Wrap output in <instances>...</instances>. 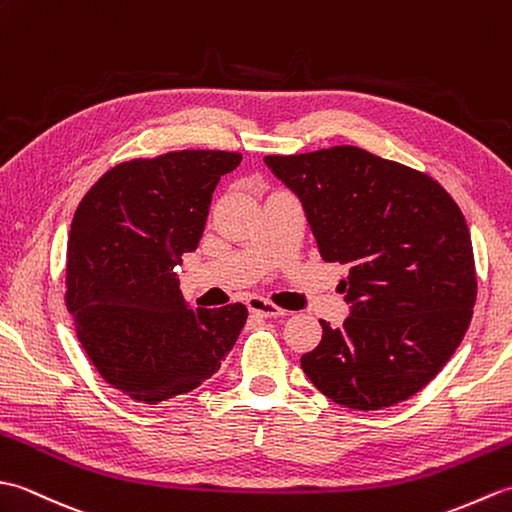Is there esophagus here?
<instances>
[{
  "instance_id": "34e87169",
  "label": "esophagus",
  "mask_w": 512,
  "mask_h": 512,
  "mask_svg": "<svg viewBox=\"0 0 512 512\" xmlns=\"http://www.w3.org/2000/svg\"><path fill=\"white\" fill-rule=\"evenodd\" d=\"M246 306H248L250 312L257 314V317H264V319H270V317H286V314H288V310H281V308L275 306V303L264 301V299H259V297H250V299L246 301Z\"/></svg>"
}]
</instances>
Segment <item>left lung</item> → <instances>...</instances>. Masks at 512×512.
<instances>
[{
  "mask_svg": "<svg viewBox=\"0 0 512 512\" xmlns=\"http://www.w3.org/2000/svg\"><path fill=\"white\" fill-rule=\"evenodd\" d=\"M264 162L297 195L325 262L350 266L341 328L301 356L321 394L350 409L411 398L447 365L475 306L471 233L427 173L352 145Z\"/></svg>",
  "mask_w": 512,
  "mask_h": 512,
  "instance_id": "1",
  "label": "left lung"
}]
</instances>
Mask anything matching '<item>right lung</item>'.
Here are the masks:
<instances>
[{"label":"right lung","instance_id":"1","mask_svg":"<svg viewBox=\"0 0 512 512\" xmlns=\"http://www.w3.org/2000/svg\"><path fill=\"white\" fill-rule=\"evenodd\" d=\"M239 162L200 149L123 162L74 213L65 306L99 374L138 402L200 387L244 328L246 306L193 310L173 273L198 248L217 182Z\"/></svg>","mask_w":512,"mask_h":512}]
</instances>
